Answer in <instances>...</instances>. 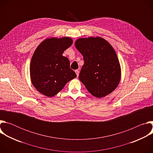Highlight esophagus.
I'll use <instances>...</instances> for the list:
<instances>
[{
	"mask_svg": "<svg viewBox=\"0 0 153 153\" xmlns=\"http://www.w3.org/2000/svg\"><path fill=\"white\" fill-rule=\"evenodd\" d=\"M75 72H76V74H77V76L78 77V76H79V71L78 70H76V71H75Z\"/></svg>",
	"mask_w": 153,
	"mask_h": 153,
	"instance_id": "1",
	"label": "esophagus"
}]
</instances>
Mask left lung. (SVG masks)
I'll return each instance as SVG.
<instances>
[{
	"mask_svg": "<svg viewBox=\"0 0 153 153\" xmlns=\"http://www.w3.org/2000/svg\"><path fill=\"white\" fill-rule=\"evenodd\" d=\"M75 47L83 56L79 78L87 90L97 98L111 93L119 84L121 68L110 43L100 37H90L77 39Z\"/></svg>",
	"mask_w": 153,
	"mask_h": 153,
	"instance_id": "left-lung-1",
	"label": "left lung"
}]
</instances>
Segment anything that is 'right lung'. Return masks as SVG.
Masks as SVG:
<instances>
[{
	"label": "right lung",
	"mask_w": 153,
	"mask_h": 153,
	"mask_svg": "<svg viewBox=\"0 0 153 153\" xmlns=\"http://www.w3.org/2000/svg\"><path fill=\"white\" fill-rule=\"evenodd\" d=\"M73 42L69 37H50L42 41L36 49L30 63V78L41 94L53 97L77 77L70 67L68 59L62 55Z\"/></svg>",
	"instance_id": "right-lung-1"
}]
</instances>
